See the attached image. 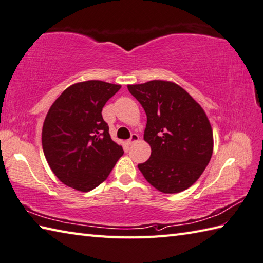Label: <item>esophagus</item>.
Segmentation results:
<instances>
[{"instance_id":"34e87169","label":"esophagus","mask_w":263,"mask_h":263,"mask_svg":"<svg viewBox=\"0 0 263 263\" xmlns=\"http://www.w3.org/2000/svg\"><path fill=\"white\" fill-rule=\"evenodd\" d=\"M138 141H139V136L136 135V133H133V135L131 136V138L127 140V144H128V146H132L133 143H136Z\"/></svg>"}]
</instances>
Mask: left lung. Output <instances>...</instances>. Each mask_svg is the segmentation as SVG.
<instances>
[{
  "label": "left lung",
  "instance_id": "left-lung-1",
  "mask_svg": "<svg viewBox=\"0 0 263 263\" xmlns=\"http://www.w3.org/2000/svg\"><path fill=\"white\" fill-rule=\"evenodd\" d=\"M127 89L146 111L143 139L152 148L150 158L138 168L163 193L189 189L205 170L214 150L205 111L175 82L152 80Z\"/></svg>",
  "mask_w": 263,
  "mask_h": 263
}]
</instances>
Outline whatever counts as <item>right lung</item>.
<instances>
[{
    "label": "right lung",
    "mask_w": 263,
    "mask_h": 263,
    "mask_svg": "<svg viewBox=\"0 0 263 263\" xmlns=\"http://www.w3.org/2000/svg\"><path fill=\"white\" fill-rule=\"evenodd\" d=\"M121 85L88 80L71 85L48 109L42 144L52 172L65 185L91 191L108 177L123 148L111 140L102 110Z\"/></svg>",
    "instance_id": "1"
}]
</instances>
